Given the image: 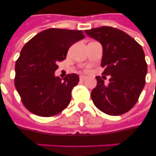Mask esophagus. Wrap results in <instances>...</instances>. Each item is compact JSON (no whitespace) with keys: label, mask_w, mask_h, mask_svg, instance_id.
<instances>
[{"label":"esophagus","mask_w":156,"mask_h":156,"mask_svg":"<svg viewBox=\"0 0 156 156\" xmlns=\"http://www.w3.org/2000/svg\"><path fill=\"white\" fill-rule=\"evenodd\" d=\"M86 78H87V76H85V75H81L80 76V80L81 81L86 80Z\"/></svg>","instance_id":"1"}]
</instances>
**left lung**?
<instances>
[{
	"label": "left lung",
	"instance_id": "left-lung-1",
	"mask_svg": "<svg viewBox=\"0 0 156 156\" xmlns=\"http://www.w3.org/2000/svg\"><path fill=\"white\" fill-rule=\"evenodd\" d=\"M86 34L101 44V66L110 75L108 84L100 76L91 91L96 108L104 113L119 116L129 111L138 101L145 86L147 65L142 46L122 30L101 27L86 30Z\"/></svg>",
	"mask_w": 156,
	"mask_h": 156
}]
</instances>
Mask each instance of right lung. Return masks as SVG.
I'll return each mask as SVG.
<instances>
[{
	"mask_svg": "<svg viewBox=\"0 0 156 156\" xmlns=\"http://www.w3.org/2000/svg\"><path fill=\"white\" fill-rule=\"evenodd\" d=\"M84 38L82 30L50 28L28 41L15 64V87L24 106L40 116L60 113L71 100V90L79 82L76 73L55 76L56 63L69 48Z\"/></svg>",
	"mask_w": 156,
	"mask_h": 156,
	"instance_id": "add662e5",
	"label": "right lung"
}]
</instances>
